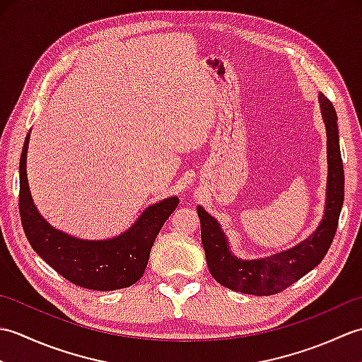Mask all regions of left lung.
<instances>
[{
  "label": "left lung",
  "mask_w": 362,
  "mask_h": 362,
  "mask_svg": "<svg viewBox=\"0 0 362 362\" xmlns=\"http://www.w3.org/2000/svg\"><path fill=\"white\" fill-rule=\"evenodd\" d=\"M322 117L327 127L328 183L324 219L308 240L274 257L241 261L230 253L227 240L216 219L197 206L201 236L213 279L222 286L252 296H272L289 288L316 267L329 249L336 235L344 204V165L339 148V130L334 107L325 95H319Z\"/></svg>",
  "instance_id": "obj_1"
}]
</instances>
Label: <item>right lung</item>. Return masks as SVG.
I'll use <instances>...</instances> for the list:
<instances>
[{"instance_id":"add662e5","label":"right lung","mask_w":362,"mask_h":362,"mask_svg":"<svg viewBox=\"0 0 362 362\" xmlns=\"http://www.w3.org/2000/svg\"><path fill=\"white\" fill-rule=\"evenodd\" d=\"M29 134L20 157V218L25 235L38 255L76 286L113 291L132 286L141 279L149 253L166 219L179 205L168 197L146 210L132 228L113 240L83 241L52 228L38 214L29 193L26 152Z\"/></svg>"}]
</instances>
